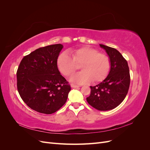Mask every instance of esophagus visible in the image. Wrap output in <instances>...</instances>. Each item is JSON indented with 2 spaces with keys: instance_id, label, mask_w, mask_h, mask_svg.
Returning <instances> with one entry per match:
<instances>
[{
  "instance_id": "esophagus-1",
  "label": "esophagus",
  "mask_w": 150,
  "mask_h": 150,
  "mask_svg": "<svg viewBox=\"0 0 150 150\" xmlns=\"http://www.w3.org/2000/svg\"><path fill=\"white\" fill-rule=\"evenodd\" d=\"M71 88H78V87H79V86H78V85H75V84H71Z\"/></svg>"
}]
</instances>
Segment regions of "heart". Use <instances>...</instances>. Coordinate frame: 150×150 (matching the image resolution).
<instances>
[{"instance_id": "1", "label": "heart", "mask_w": 150, "mask_h": 150, "mask_svg": "<svg viewBox=\"0 0 150 150\" xmlns=\"http://www.w3.org/2000/svg\"><path fill=\"white\" fill-rule=\"evenodd\" d=\"M71 56L63 52L57 59L58 69L64 76L72 74L77 69L76 64H81V72L72 75L69 81L72 83L83 84L93 81L101 82L106 78L110 70V61L108 57L98 50L83 47L70 52Z\"/></svg>"}]
</instances>
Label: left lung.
Here are the masks:
<instances>
[{
    "instance_id": "obj_1",
    "label": "left lung",
    "mask_w": 150,
    "mask_h": 150,
    "mask_svg": "<svg viewBox=\"0 0 150 150\" xmlns=\"http://www.w3.org/2000/svg\"><path fill=\"white\" fill-rule=\"evenodd\" d=\"M107 53L110 70L101 83L90 86V96L86 98L91 106L99 111H108L123 101L130 84L129 70L126 60L115 48L99 44Z\"/></svg>"
}]
</instances>
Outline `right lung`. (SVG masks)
Segmentation results:
<instances>
[{"label": "right lung", "instance_id": "right-lung-1", "mask_svg": "<svg viewBox=\"0 0 150 150\" xmlns=\"http://www.w3.org/2000/svg\"><path fill=\"white\" fill-rule=\"evenodd\" d=\"M61 44L35 50L22 59L17 71L18 92L32 110L52 114L66 103L71 90L57 66Z\"/></svg>", "mask_w": 150, "mask_h": 150}]
</instances>
